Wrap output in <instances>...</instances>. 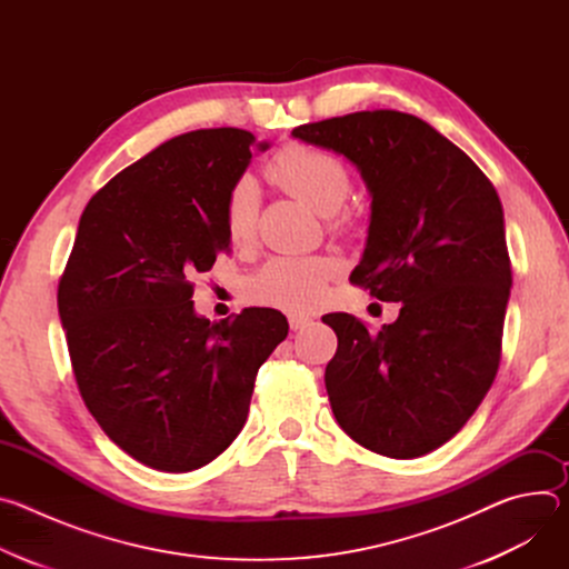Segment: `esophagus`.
<instances>
[{
  "mask_svg": "<svg viewBox=\"0 0 569 569\" xmlns=\"http://www.w3.org/2000/svg\"><path fill=\"white\" fill-rule=\"evenodd\" d=\"M288 321H290V329H292V331H301V329H306L308 323L312 321V317H310V315H301V312H290V315H288Z\"/></svg>",
  "mask_w": 569,
  "mask_h": 569,
  "instance_id": "34e87169",
  "label": "esophagus"
}]
</instances>
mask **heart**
Wrapping results in <instances>:
<instances>
[{
  "mask_svg": "<svg viewBox=\"0 0 569 569\" xmlns=\"http://www.w3.org/2000/svg\"><path fill=\"white\" fill-rule=\"evenodd\" d=\"M268 176L295 198L319 213H329L333 227H347L349 216L338 213L351 191V173L342 159L308 143H286L270 159ZM224 229L236 246H248L259 224V184L240 176L224 196ZM342 274V263L331 254L272 257L246 281V295L254 303L306 312L327 297L329 283Z\"/></svg>",
  "mask_w": 569,
  "mask_h": 569,
  "instance_id": "obj_1",
  "label": "heart"
}]
</instances>
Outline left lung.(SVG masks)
<instances>
[{"mask_svg": "<svg viewBox=\"0 0 569 569\" xmlns=\"http://www.w3.org/2000/svg\"><path fill=\"white\" fill-rule=\"evenodd\" d=\"M292 134L360 169L371 222L351 283L400 303L378 333L347 312L321 317L338 336L323 373L333 415L371 452L428 455L466 426L500 367L513 277L498 191L415 114L365 110Z\"/></svg>", "mask_w": 569, "mask_h": 569, "instance_id": "obj_1", "label": "left lung"}]
</instances>
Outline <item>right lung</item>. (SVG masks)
Wrapping results in <instances>:
<instances>
[{
  "mask_svg": "<svg viewBox=\"0 0 569 569\" xmlns=\"http://www.w3.org/2000/svg\"><path fill=\"white\" fill-rule=\"evenodd\" d=\"M240 128L173 137L92 196L58 283L76 385L137 461L189 472L242 430L259 367L288 336L274 308L209 321L196 277L229 252L224 196L252 150Z\"/></svg>",
  "mask_w": 569,
  "mask_h": 569,
  "instance_id": "1",
  "label": "right lung"
}]
</instances>
